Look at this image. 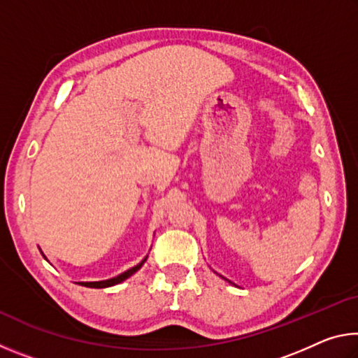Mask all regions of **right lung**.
<instances>
[{"label": "right lung", "mask_w": 358, "mask_h": 358, "mask_svg": "<svg viewBox=\"0 0 358 358\" xmlns=\"http://www.w3.org/2000/svg\"><path fill=\"white\" fill-rule=\"evenodd\" d=\"M147 259H143L141 264L138 265H136V266H132V268H129L128 271H124V273H121V275H118L117 278H112V280H106V281H98V282H78V284H82V286H85V287H96V289H101V287H110V286H115V284H118V282H121V281H124L126 278H129L131 275H134L136 271L141 268V266L143 265V262Z\"/></svg>", "instance_id": "add662e5"}]
</instances>
